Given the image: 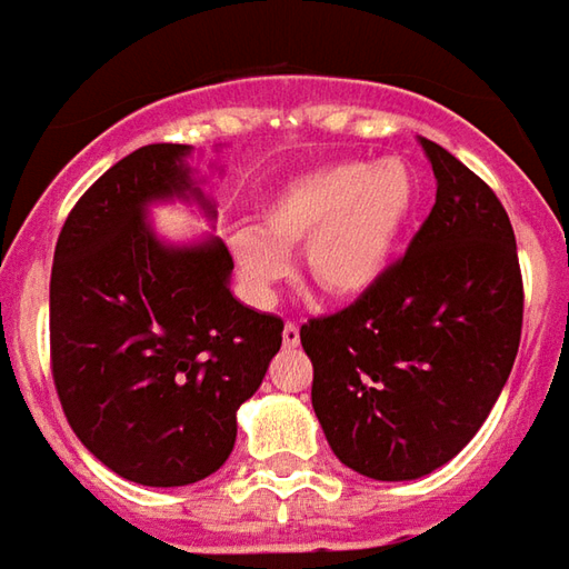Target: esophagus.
I'll list each match as a JSON object with an SVG mask.
<instances>
[{
    "label": "esophagus",
    "instance_id": "34e87169",
    "mask_svg": "<svg viewBox=\"0 0 569 569\" xmlns=\"http://www.w3.org/2000/svg\"><path fill=\"white\" fill-rule=\"evenodd\" d=\"M281 341H284V347H297V345H300V326H293V322H288V326H284V331H281Z\"/></svg>",
    "mask_w": 569,
    "mask_h": 569
}]
</instances>
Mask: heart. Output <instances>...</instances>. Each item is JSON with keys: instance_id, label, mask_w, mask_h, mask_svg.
Here are the masks:
<instances>
[{"instance_id": "heart-1", "label": "heart", "mask_w": 569, "mask_h": 569, "mask_svg": "<svg viewBox=\"0 0 569 569\" xmlns=\"http://www.w3.org/2000/svg\"><path fill=\"white\" fill-rule=\"evenodd\" d=\"M417 200V178L403 159L303 171L262 206L259 231L243 228L231 238L240 278L266 297L291 272L288 253L303 247L319 291L357 297L388 272Z\"/></svg>"}]
</instances>
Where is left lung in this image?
Wrapping results in <instances>:
<instances>
[{"label": "left lung", "mask_w": 569, "mask_h": 569, "mask_svg": "<svg viewBox=\"0 0 569 569\" xmlns=\"http://www.w3.org/2000/svg\"><path fill=\"white\" fill-rule=\"evenodd\" d=\"M419 143L438 181L429 219L369 291L300 329L331 451L382 482L419 479L467 448L523 331V276L505 206L445 147Z\"/></svg>", "instance_id": "8db88e82"}]
</instances>
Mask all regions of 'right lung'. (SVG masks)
<instances>
[{
    "mask_svg": "<svg viewBox=\"0 0 569 569\" xmlns=\"http://www.w3.org/2000/svg\"><path fill=\"white\" fill-rule=\"evenodd\" d=\"M190 147L124 156L68 212L49 281L52 382L80 445L140 486L200 482L228 460L284 322L228 288L219 238L171 247L147 206L193 197Z\"/></svg>",
    "mask_w": 569,
    "mask_h": 569,
    "instance_id": "add662e5",
    "label": "right lung"
}]
</instances>
